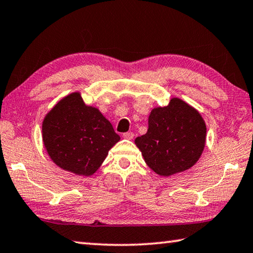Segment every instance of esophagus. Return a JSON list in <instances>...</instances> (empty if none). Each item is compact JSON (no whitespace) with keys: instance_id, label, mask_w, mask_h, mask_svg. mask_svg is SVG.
Segmentation results:
<instances>
[{"instance_id":"1","label":"esophagus","mask_w":253,"mask_h":253,"mask_svg":"<svg viewBox=\"0 0 253 253\" xmlns=\"http://www.w3.org/2000/svg\"><path fill=\"white\" fill-rule=\"evenodd\" d=\"M123 137H124V138H125V139H132V138H134V132H131V131H128V132H125V134H124L123 135Z\"/></svg>"}]
</instances>
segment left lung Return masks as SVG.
Returning <instances> with one entry per match:
<instances>
[{"mask_svg":"<svg viewBox=\"0 0 253 253\" xmlns=\"http://www.w3.org/2000/svg\"><path fill=\"white\" fill-rule=\"evenodd\" d=\"M207 127L199 112L180 98L156 107L148 118V130L135 144L146 164L159 176L185 171L198 162L206 145Z\"/></svg>","mask_w":253,"mask_h":253,"instance_id":"8db88e82","label":"left lung"}]
</instances>
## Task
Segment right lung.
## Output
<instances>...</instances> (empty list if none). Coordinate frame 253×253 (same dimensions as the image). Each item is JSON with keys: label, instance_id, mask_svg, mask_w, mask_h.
I'll use <instances>...</instances> for the list:
<instances>
[{"label": "right lung", "instance_id": "add662e5", "mask_svg": "<svg viewBox=\"0 0 253 253\" xmlns=\"http://www.w3.org/2000/svg\"><path fill=\"white\" fill-rule=\"evenodd\" d=\"M43 142L50 159L64 170L91 176L119 141L112 124L97 108L87 106L79 91L59 100L46 114Z\"/></svg>", "mask_w": 253, "mask_h": 253}]
</instances>
